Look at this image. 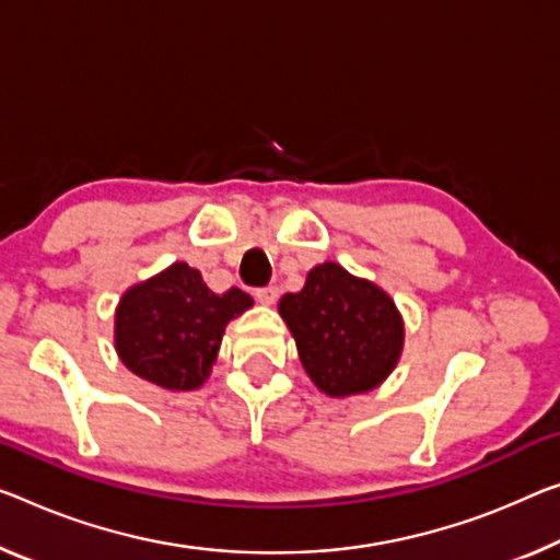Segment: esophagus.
Wrapping results in <instances>:
<instances>
[{
    "mask_svg": "<svg viewBox=\"0 0 560 560\" xmlns=\"http://www.w3.org/2000/svg\"><path fill=\"white\" fill-rule=\"evenodd\" d=\"M255 298L260 300L262 305H275V303H278V298H280V288H275V285L260 288V290H255Z\"/></svg>",
    "mask_w": 560,
    "mask_h": 560,
    "instance_id": "1",
    "label": "esophagus"
}]
</instances>
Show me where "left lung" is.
<instances>
[{
    "mask_svg": "<svg viewBox=\"0 0 560 560\" xmlns=\"http://www.w3.org/2000/svg\"><path fill=\"white\" fill-rule=\"evenodd\" d=\"M307 375L332 398L373 390L402 350V320L393 300L340 265L310 270L305 288L280 300Z\"/></svg>",
    "mask_w": 560,
    "mask_h": 560,
    "instance_id": "8db88e82",
    "label": "left lung"
}]
</instances>
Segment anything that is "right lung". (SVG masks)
<instances>
[{
  "instance_id": "right-lung-1",
  "label": "right lung",
  "mask_w": 560,
  "mask_h": 560,
  "mask_svg": "<svg viewBox=\"0 0 560 560\" xmlns=\"http://www.w3.org/2000/svg\"><path fill=\"white\" fill-rule=\"evenodd\" d=\"M250 305L240 288L218 295L195 268L175 262L125 292L115 346L135 375L167 390H195L210 375L225 325Z\"/></svg>"
}]
</instances>
